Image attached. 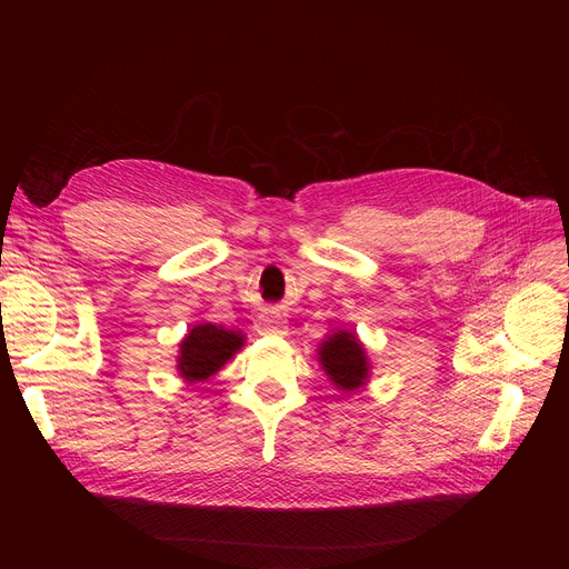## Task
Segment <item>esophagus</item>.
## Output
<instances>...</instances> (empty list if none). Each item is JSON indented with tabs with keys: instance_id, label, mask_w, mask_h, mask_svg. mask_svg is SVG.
<instances>
[{
	"instance_id": "obj_1",
	"label": "esophagus",
	"mask_w": 569,
	"mask_h": 569,
	"mask_svg": "<svg viewBox=\"0 0 569 569\" xmlns=\"http://www.w3.org/2000/svg\"><path fill=\"white\" fill-rule=\"evenodd\" d=\"M258 335H284L287 318L280 311H266L256 318Z\"/></svg>"
}]
</instances>
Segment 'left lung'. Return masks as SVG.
<instances>
[{
	"mask_svg": "<svg viewBox=\"0 0 569 569\" xmlns=\"http://www.w3.org/2000/svg\"><path fill=\"white\" fill-rule=\"evenodd\" d=\"M320 363L330 380L339 387L353 391L368 380V358L353 332H339L320 347Z\"/></svg>",
	"mask_w": 569,
	"mask_h": 569,
	"instance_id": "left-lung-1",
	"label": "left lung"
}]
</instances>
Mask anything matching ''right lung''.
I'll return each instance as SVG.
<instances>
[{
  "label": "right lung",
  "mask_w": 569,
  "mask_h": 569,
  "mask_svg": "<svg viewBox=\"0 0 569 569\" xmlns=\"http://www.w3.org/2000/svg\"><path fill=\"white\" fill-rule=\"evenodd\" d=\"M242 335L222 330V327H216L211 322L197 325L180 343V375L189 382L206 380V377H211L226 366V360L232 358V353L242 347Z\"/></svg>",
  "instance_id": "right-lung-1"
}]
</instances>
